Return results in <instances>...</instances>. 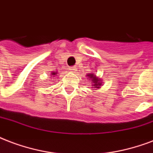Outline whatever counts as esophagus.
<instances>
[{
  "mask_svg": "<svg viewBox=\"0 0 153 153\" xmlns=\"http://www.w3.org/2000/svg\"><path fill=\"white\" fill-rule=\"evenodd\" d=\"M76 70V67H70V68H69V71H70L71 73H75Z\"/></svg>",
  "mask_w": 153,
  "mask_h": 153,
  "instance_id": "obj_1",
  "label": "esophagus"
}]
</instances>
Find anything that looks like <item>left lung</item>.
Wrapping results in <instances>:
<instances>
[{"label": "left lung", "instance_id": "left-lung-1", "mask_svg": "<svg viewBox=\"0 0 153 153\" xmlns=\"http://www.w3.org/2000/svg\"><path fill=\"white\" fill-rule=\"evenodd\" d=\"M87 76H88V77L92 80V83H93V86H95L94 88H99L100 85H102V84L100 83V79H98V77H97L96 75H94V74H93V73H92V74H87Z\"/></svg>", "mask_w": 153, "mask_h": 153}]
</instances>
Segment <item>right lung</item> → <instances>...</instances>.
<instances>
[{"mask_svg":"<svg viewBox=\"0 0 153 153\" xmlns=\"http://www.w3.org/2000/svg\"><path fill=\"white\" fill-rule=\"evenodd\" d=\"M56 74V72H51V76H55Z\"/></svg>","mask_w":153,"mask_h":153,"instance_id":"right-lung-1","label":"right lung"}]
</instances>
